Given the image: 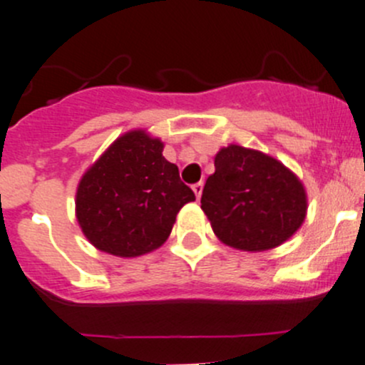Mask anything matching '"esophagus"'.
<instances>
[{
    "label": "esophagus",
    "mask_w": 365,
    "mask_h": 365,
    "mask_svg": "<svg viewBox=\"0 0 365 365\" xmlns=\"http://www.w3.org/2000/svg\"><path fill=\"white\" fill-rule=\"evenodd\" d=\"M192 190H194V194H196L197 200H200V197H201V192H203V182L194 183V185H192Z\"/></svg>",
    "instance_id": "1"
}]
</instances>
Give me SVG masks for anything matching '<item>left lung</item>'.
<instances>
[{"label":"left lung","mask_w":365,"mask_h":365,"mask_svg":"<svg viewBox=\"0 0 365 365\" xmlns=\"http://www.w3.org/2000/svg\"><path fill=\"white\" fill-rule=\"evenodd\" d=\"M201 208L221 242L242 251H265L291 239L307 215V192L280 160L230 144L215 155Z\"/></svg>","instance_id":"left-lung-1"}]
</instances>
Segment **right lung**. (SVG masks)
Segmentation results:
<instances>
[{
	"mask_svg": "<svg viewBox=\"0 0 365 365\" xmlns=\"http://www.w3.org/2000/svg\"><path fill=\"white\" fill-rule=\"evenodd\" d=\"M162 151L160 139L132 130L81 176L76 219L94 247L132 258L168 240L180 208L196 196Z\"/></svg>",
	"mask_w": 365,
	"mask_h": 365,
	"instance_id": "1",
	"label": "right lung"
}]
</instances>
